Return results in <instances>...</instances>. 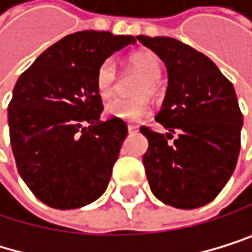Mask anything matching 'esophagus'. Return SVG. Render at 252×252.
I'll return each mask as SVG.
<instances>
[{
	"mask_svg": "<svg viewBox=\"0 0 252 252\" xmlns=\"http://www.w3.org/2000/svg\"><path fill=\"white\" fill-rule=\"evenodd\" d=\"M127 128H128V133H136L138 131V127H136V125H133V124H130Z\"/></svg>",
	"mask_w": 252,
	"mask_h": 252,
	"instance_id": "34e87169",
	"label": "esophagus"
}]
</instances>
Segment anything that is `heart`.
<instances>
[{"instance_id":"heart-1","label":"heart","mask_w":252,"mask_h":252,"mask_svg":"<svg viewBox=\"0 0 252 252\" xmlns=\"http://www.w3.org/2000/svg\"><path fill=\"white\" fill-rule=\"evenodd\" d=\"M128 66L139 74L145 75L144 80L138 85L134 94L136 95H152L157 93L158 80L161 77V60L155 52L150 51H139L134 52L128 57ZM118 88V71L113 60H105L95 74V90L100 94V97L107 99L114 94ZM108 116L119 121L127 122H138L149 116L152 111V103L147 97H136V99H124L116 97L110 100L105 107Z\"/></svg>"}]
</instances>
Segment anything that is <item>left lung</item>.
<instances>
[{
    "mask_svg": "<svg viewBox=\"0 0 252 252\" xmlns=\"http://www.w3.org/2000/svg\"><path fill=\"white\" fill-rule=\"evenodd\" d=\"M165 63L167 91L157 114L169 133L141 127L142 162L153 195L180 209L211 203L229 181L240 152L243 116L232 83L209 57L170 37H136ZM172 132H178L169 144Z\"/></svg>",
    "mask_w": 252,
    "mask_h": 252,
    "instance_id": "left-lung-1",
    "label": "left lung"
}]
</instances>
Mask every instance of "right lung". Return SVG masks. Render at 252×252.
Listing matches in <instances>:
<instances>
[{"mask_svg": "<svg viewBox=\"0 0 252 252\" xmlns=\"http://www.w3.org/2000/svg\"><path fill=\"white\" fill-rule=\"evenodd\" d=\"M131 35L82 31L52 44L24 71L7 110L10 145L23 181L44 204L75 209L110 183L127 124L100 121L95 74Z\"/></svg>", "mask_w": 252, "mask_h": 252, "instance_id": "right-lung-1", "label": "right lung"}]
</instances>
